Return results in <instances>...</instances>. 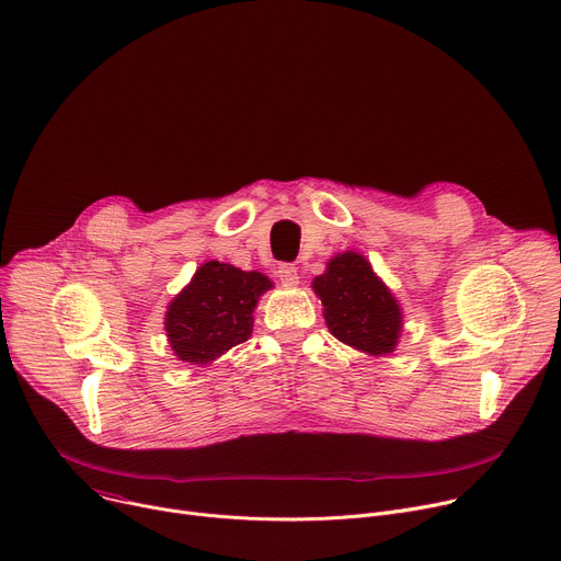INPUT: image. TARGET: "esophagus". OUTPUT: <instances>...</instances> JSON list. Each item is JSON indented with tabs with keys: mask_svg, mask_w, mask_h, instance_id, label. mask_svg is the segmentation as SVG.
<instances>
[{
	"mask_svg": "<svg viewBox=\"0 0 561 561\" xmlns=\"http://www.w3.org/2000/svg\"><path fill=\"white\" fill-rule=\"evenodd\" d=\"M278 278H280V283H285V285H296L298 283V270L294 267V265H289V263H283V265H278Z\"/></svg>",
	"mask_w": 561,
	"mask_h": 561,
	"instance_id": "34e87169",
	"label": "esophagus"
}]
</instances>
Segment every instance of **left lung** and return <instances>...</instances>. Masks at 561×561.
<instances>
[{
	"label": "left lung",
	"instance_id": "obj_1",
	"mask_svg": "<svg viewBox=\"0 0 561 561\" xmlns=\"http://www.w3.org/2000/svg\"><path fill=\"white\" fill-rule=\"evenodd\" d=\"M312 287L325 308V323L339 341L370 355L393 353L402 312L364 255L346 251L332 257L328 272L317 276Z\"/></svg>",
	"mask_w": 561,
	"mask_h": 561
}]
</instances>
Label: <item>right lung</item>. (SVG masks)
<instances>
[{"mask_svg":"<svg viewBox=\"0 0 561 561\" xmlns=\"http://www.w3.org/2000/svg\"><path fill=\"white\" fill-rule=\"evenodd\" d=\"M272 287L261 272L218 261L204 263L193 283L168 306L165 332L182 362L208 364L251 334L257 296Z\"/></svg>","mask_w":561,"mask_h":561,"instance_id":"obj_1","label":"right lung"}]
</instances>
